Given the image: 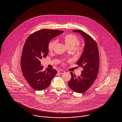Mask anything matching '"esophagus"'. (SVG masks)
Wrapping results in <instances>:
<instances>
[{
    "mask_svg": "<svg viewBox=\"0 0 122 122\" xmlns=\"http://www.w3.org/2000/svg\"><path fill=\"white\" fill-rule=\"evenodd\" d=\"M64 72H65V71L63 70H60L58 71V73L60 74H63L64 73Z\"/></svg>",
    "mask_w": 122,
    "mask_h": 122,
    "instance_id": "1",
    "label": "esophagus"
}]
</instances>
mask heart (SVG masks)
Segmentation results:
<instances>
[{
	"label": "heart",
	"instance_id": "heart-1",
	"mask_svg": "<svg viewBox=\"0 0 122 122\" xmlns=\"http://www.w3.org/2000/svg\"><path fill=\"white\" fill-rule=\"evenodd\" d=\"M63 40L66 46L69 49H72L74 48L76 46L78 45L80 42L78 37L76 35L72 34H69L64 36L63 37ZM57 41L55 40L50 41L48 44V50L50 52L52 51L57 44ZM76 48L79 49L80 47L78 46V45H77Z\"/></svg>",
	"mask_w": 122,
	"mask_h": 122
}]
</instances>
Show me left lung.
I'll use <instances>...</instances> for the list:
<instances>
[{"mask_svg": "<svg viewBox=\"0 0 122 122\" xmlns=\"http://www.w3.org/2000/svg\"><path fill=\"white\" fill-rule=\"evenodd\" d=\"M74 32L81 34L85 41V46L81 57L77 62L78 66L82 67L81 75L76 77L71 72V78L68 82L70 88L74 92L82 93L93 85L98 73L99 54L97 43L93 38L84 31L76 30Z\"/></svg>", "mask_w": 122, "mask_h": 122, "instance_id": "1", "label": "left lung"}]
</instances>
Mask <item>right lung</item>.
Listing matches in <instances>:
<instances>
[{
  "instance_id": "add662e5",
  "label": "right lung",
  "mask_w": 122,
  "mask_h": 122,
  "mask_svg": "<svg viewBox=\"0 0 122 122\" xmlns=\"http://www.w3.org/2000/svg\"><path fill=\"white\" fill-rule=\"evenodd\" d=\"M64 31L57 30L41 29L31 34L24 45L20 65L24 77L30 86L36 91L45 89L57 74L54 69L43 71L40 59L46 58L48 44L56 36Z\"/></svg>"
}]
</instances>
